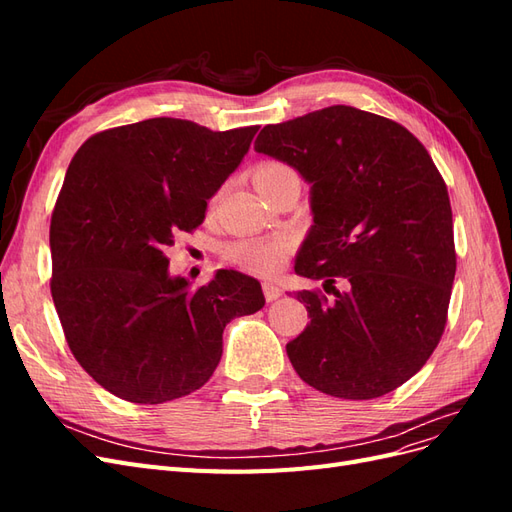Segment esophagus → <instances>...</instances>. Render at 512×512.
<instances>
[{
    "label": "esophagus",
    "instance_id": "1",
    "mask_svg": "<svg viewBox=\"0 0 512 512\" xmlns=\"http://www.w3.org/2000/svg\"><path fill=\"white\" fill-rule=\"evenodd\" d=\"M262 292H265V299L271 303V301H277L282 297V288L277 284H271V282H262Z\"/></svg>",
    "mask_w": 512,
    "mask_h": 512
}]
</instances>
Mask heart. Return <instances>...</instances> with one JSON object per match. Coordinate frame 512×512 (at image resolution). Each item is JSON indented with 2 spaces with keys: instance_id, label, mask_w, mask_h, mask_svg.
<instances>
[{
  "instance_id": "1",
  "label": "heart",
  "mask_w": 512,
  "mask_h": 512,
  "mask_svg": "<svg viewBox=\"0 0 512 512\" xmlns=\"http://www.w3.org/2000/svg\"><path fill=\"white\" fill-rule=\"evenodd\" d=\"M286 175H294V170L284 162H262L254 170V185L260 188L262 183L280 179ZM290 254V241L286 237H271L260 241H241L230 245L226 250V258L235 262L241 269L254 271L260 275H271L284 267Z\"/></svg>"
}]
</instances>
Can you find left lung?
I'll return each mask as SVG.
<instances>
[{
  "instance_id": "left-lung-1",
  "label": "left lung",
  "mask_w": 512,
  "mask_h": 512,
  "mask_svg": "<svg viewBox=\"0 0 512 512\" xmlns=\"http://www.w3.org/2000/svg\"><path fill=\"white\" fill-rule=\"evenodd\" d=\"M254 149L312 185L314 224L294 273L346 280L333 301L297 292L312 320L286 344L292 367L333 397L395 391L436 350L457 269L436 164L404 126L344 104L265 126Z\"/></svg>"
}]
</instances>
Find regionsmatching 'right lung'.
Listing matches in <instances>:
<instances>
[{
    "instance_id": "add662e5",
    "label": "right lung",
    "mask_w": 512,
    "mask_h": 512,
    "mask_svg": "<svg viewBox=\"0 0 512 512\" xmlns=\"http://www.w3.org/2000/svg\"><path fill=\"white\" fill-rule=\"evenodd\" d=\"M256 132L156 117L74 153L51 218V294L74 359L115 397L164 404L194 393L222 359L226 324L265 305L250 275L220 269L192 288L164 256L203 224Z\"/></svg>"
}]
</instances>
